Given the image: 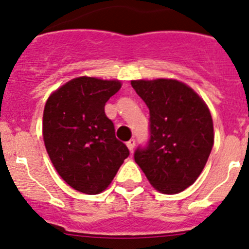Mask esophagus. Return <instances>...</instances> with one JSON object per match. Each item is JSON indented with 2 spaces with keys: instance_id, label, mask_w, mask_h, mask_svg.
<instances>
[{
  "instance_id": "obj_1",
  "label": "esophagus",
  "mask_w": 249,
  "mask_h": 249,
  "mask_svg": "<svg viewBox=\"0 0 249 249\" xmlns=\"http://www.w3.org/2000/svg\"><path fill=\"white\" fill-rule=\"evenodd\" d=\"M135 144H136V141L135 140H130L129 142L126 143V145H127V148H129V150L130 152H134V148H135Z\"/></svg>"
}]
</instances>
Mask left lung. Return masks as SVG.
Wrapping results in <instances>:
<instances>
[{"label":"left lung","mask_w":249,"mask_h":249,"mask_svg":"<svg viewBox=\"0 0 249 249\" xmlns=\"http://www.w3.org/2000/svg\"><path fill=\"white\" fill-rule=\"evenodd\" d=\"M149 108L150 137L135 161L162 194H177L202 172L214 142L208 107L190 87L176 79L132 80Z\"/></svg>","instance_id":"1"}]
</instances>
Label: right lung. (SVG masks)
Returning <instances> with one entry per match:
<instances>
[{
  "label": "right lung",
  "instance_id": "1",
  "mask_svg": "<svg viewBox=\"0 0 249 249\" xmlns=\"http://www.w3.org/2000/svg\"><path fill=\"white\" fill-rule=\"evenodd\" d=\"M120 88L119 80L78 77L53 92L44 106L48 155L62 179L84 194L104 192L130 154L105 113Z\"/></svg>",
  "mask_w": 249,
  "mask_h": 249
}]
</instances>
